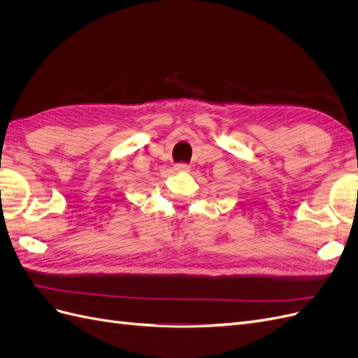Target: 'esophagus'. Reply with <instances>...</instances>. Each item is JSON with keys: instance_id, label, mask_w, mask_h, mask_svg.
<instances>
[{"instance_id": "34e87169", "label": "esophagus", "mask_w": 358, "mask_h": 358, "mask_svg": "<svg viewBox=\"0 0 358 358\" xmlns=\"http://www.w3.org/2000/svg\"><path fill=\"white\" fill-rule=\"evenodd\" d=\"M175 170H176V171H188V170H189V166L185 164V162H178V164L175 166Z\"/></svg>"}]
</instances>
